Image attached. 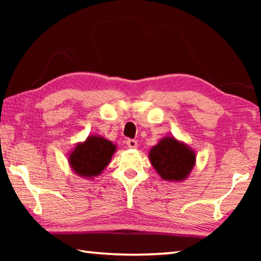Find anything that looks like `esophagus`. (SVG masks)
Masks as SVG:
<instances>
[{
	"instance_id": "1",
	"label": "esophagus",
	"mask_w": 261,
	"mask_h": 261,
	"mask_svg": "<svg viewBox=\"0 0 261 261\" xmlns=\"http://www.w3.org/2000/svg\"><path fill=\"white\" fill-rule=\"evenodd\" d=\"M126 145L129 148H137L138 147V143L135 139H129L126 141Z\"/></svg>"
}]
</instances>
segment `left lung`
I'll use <instances>...</instances> for the list:
<instances>
[{"label": "left lung", "mask_w": 261, "mask_h": 261, "mask_svg": "<svg viewBox=\"0 0 261 261\" xmlns=\"http://www.w3.org/2000/svg\"><path fill=\"white\" fill-rule=\"evenodd\" d=\"M196 152L175 137L167 136L149 149L148 159L162 179L183 182L196 165Z\"/></svg>", "instance_id": "8db88e82"}]
</instances>
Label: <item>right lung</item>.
<instances>
[{
  "label": "right lung",
  "mask_w": 261,
  "mask_h": 261,
  "mask_svg": "<svg viewBox=\"0 0 261 261\" xmlns=\"http://www.w3.org/2000/svg\"><path fill=\"white\" fill-rule=\"evenodd\" d=\"M116 145L99 135H91L78 143L69 153L68 162L79 177L93 179L109 165Z\"/></svg>",
  "instance_id": "right-lung-1"
}]
</instances>
